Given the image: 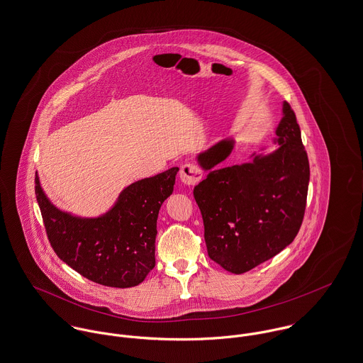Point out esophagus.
<instances>
[{"instance_id":"obj_1","label":"esophagus","mask_w":363,"mask_h":363,"mask_svg":"<svg viewBox=\"0 0 363 363\" xmlns=\"http://www.w3.org/2000/svg\"><path fill=\"white\" fill-rule=\"evenodd\" d=\"M179 178L185 185L194 186L198 182H201V178H203V171H201V167L195 162H185L181 165Z\"/></svg>"}]
</instances>
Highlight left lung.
Masks as SVG:
<instances>
[{
  "mask_svg": "<svg viewBox=\"0 0 363 363\" xmlns=\"http://www.w3.org/2000/svg\"><path fill=\"white\" fill-rule=\"evenodd\" d=\"M279 145L270 155H253L241 165L216 167L234 149L221 140L198 156L206 179L194 189L211 260L242 274L274 257L295 240L305 214L309 160L294 110L282 104Z\"/></svg>",
  "mask_w": 363,
  "mask_h": 363,
  "instance_id": "1",
  "label": "left lung"
}]
</instances>
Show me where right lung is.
Wrapping results in <instances>:
<instances>
[{"label":"right lung","instance_id":"1","mask_svg":"<svg viewBox=\"0 0 363 363\" xmlns=\"http://www.w3.org/2000/svg\"><path fill=\"white\" fill-rule=\"evenodd\" d=\"M178 167L125 188L106 214L82 218L58 210L47 199L39 177L35 192L47 238L57 256L90 281L129 288L156 266L157 217L174 191Z\"/></svg>","mask_w":363,"mask_h":363}]
</instances>
